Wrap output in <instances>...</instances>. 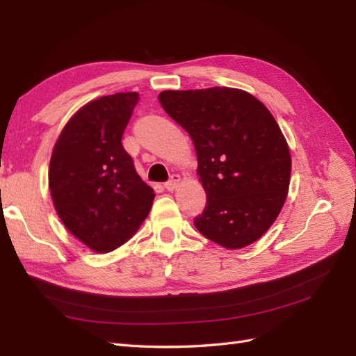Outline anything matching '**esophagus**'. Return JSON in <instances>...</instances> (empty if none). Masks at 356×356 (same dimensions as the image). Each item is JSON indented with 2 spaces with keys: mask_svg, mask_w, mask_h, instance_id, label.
Instances as JSON below:
<instances>
[{
  "mask_svg": "<svg viewBox=\"0 0 356 356\" xmlns=\"http://www.w3.org/2000/svg\"><path fill=\"white\" fill-rule=\"evenodd\" d=\"M179 182H180V176H179V174H172L168 182H166V184L163 185L165 190H166V191H174V190H176V188H177Z\"/></svg>",
  "mask_w": 356,
  "mask_h": 356,
  "instance_id": "obj_1",
  "label": "esophagus"
}]
</instances>
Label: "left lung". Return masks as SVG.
I'll return each mask as SVG.
<instances>
[{
  "label": "left lung",
  "instance_id": "left-lung-1",
  "mask_svg": "<svg viewBox=\"0 0 356 356\" xmlns=\"http://www.w3.org/2000/svg\"><path fill=\"white\" fill-rule=\"evenodd\" d=\"M159 101L191 136L207 207L194 218L214 243L240 249L259 240L282 211L291 153L274 116L238 88L166 90Z\"/></svg>",
  "mask_w": 356,
  "mask_h": 356
}]
</instances>
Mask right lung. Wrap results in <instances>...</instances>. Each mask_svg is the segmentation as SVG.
Here are the masks:
<instances>
[{
	"mask_svg": "<svg viewBox=\"0 0 356 356\" xmlns=\"http://www.w3.org/2000/svg\"><path fill=\"white\" fill-rule=\"evenodd\" d=\"M138 101L139 93L127 92L86 104L53 147V205L65 228L95 252L115 251L130 240L156 195L120 142Z\"/></svg>",
	"mask_w": 356,
	"mask_h": 356,
	"instance_id": "right-lung-1",
	"label": "right lung"
}]
</instances>
